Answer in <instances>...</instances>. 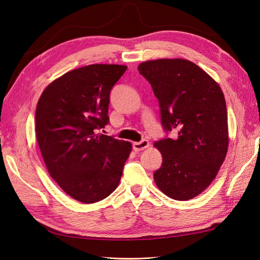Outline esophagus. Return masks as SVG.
Listing matches in <instances>:
<instances>
[{"label":"esophagus","mask_w":260,"mask_h":260,"mask_svg":"<svg viewBox=\"0 0 260 260\" xmlns=\"http://www.w3.org/2000/svg\"><path fill=\"white\" fill-rule=\"evenodd\" d=\"M149 143L147 140H142L140 141V142H135L133 143V149H135L136 152H139V151H142V149H145L146 147H148Z\"/></svg>","instance_id":"34e87169"}]
</instances>
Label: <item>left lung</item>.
Instances as JSON below:
<instances>
[{"label": "left lung", "mask_w": 260, "mask_h": 260, "mask_svg": "<svg viewBox=\"0 0 260 260\" xmlns=\"http://www.w3.org/2000/svg\"><path fill=\"white\" fill-rule=\"evenodd\" d=\"M139 73L151 83L166 133L155 142L162 155L154 172L159 190L177 201L191 200L212 182L225 158L229 136L223 93L194 62L181 58L147 60Z\"/></svg>", "instance_id": "1"}]
</instances>
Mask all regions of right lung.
Instances as JSON below:
<instances>
[{"instance_id":"add662e5","label":"right lung","mask_w":260,"mask_h":260,"mask_svg":"<svg viewBox=\"0 0 260 260\" xmlns=\"http://www.w3.org/2000/svg\"><path fill=\"white\" fill-rule=\"evenodd\" d=\"M127 66L93 64L48 85L36 109V137L51 177L73 199L96 203L119 184L131 143L99 133L109 94Z\"/></svg>"}]
</instances>
